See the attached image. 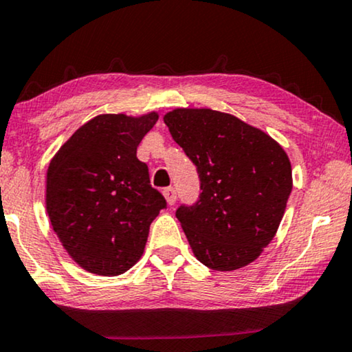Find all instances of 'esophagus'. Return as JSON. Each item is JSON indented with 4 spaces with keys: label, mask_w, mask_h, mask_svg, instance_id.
I'll return each mask as SVG.
<instances>
[{
    "label": "esophagus",
    "mask_w": 352,
    "mask_h": 352,
    "mask_svg": "<svg viewBox=\"0 0 352 352\" xmlns=\"http://www.w3.org/2000/svg\"><path fill=\"white\" fill-rule=\"evenodd\" d=\"M162 195H164L167 204H169V206H174V204H175L177 192H175L174 188H164V191H162Z\"/></svg>",
    "instance_id": "obj_1"
}]
</instances>
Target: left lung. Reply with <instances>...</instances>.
I'll list each match as a JSON object with an SVG mask.
<instances>
[{
  "instance_id": "left-lung-1",
  "label": "left lung",
  "mask_w": 352,
  "mask_h": 352,
  "mask_svg": "<svg viewBox=\"0 0 352 352\" xmlns=\"http://www.w3.org/2000/svg\"><path fill=\"white\" fill-rule=\"evenodd\" d=\"M164 122L201 180L199 201L177 210L192 254L215 271L244 268L284 217L294 185L289 156L273 137L230 113L175 108Z\"/></svg>"
}]
</instances>
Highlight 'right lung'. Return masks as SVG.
I'll list each match as a JSON object with an SVG mask.
<instances>
[{
  "label": "right lung",
  "mask_w": 352,
  "mask_h": 352,
  "mask_svg": "<svg viewBox=\"0 0 352 352\" xmlns=\"http://www.w3.org/2000/svg\"><path fill=\"white\" fill-rule=\"evenodd\" d=\"M140 116L98 115L49 162L46 210L63 249L82 270L118 276L142 258L151 221L166 199L150 185L137 146L156 124Z\"/></svg>",
  "instance_id": "1"
}]
</instances>
